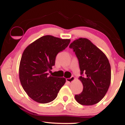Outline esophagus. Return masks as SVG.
<instances>
[{"label": "esophagus", "instance_id": "esophagus-1", "mask_svg": "<svg viewBox=\"0 0 125 125\" xmlns=\"http://www.w3.org/2000/svg\"><path fill=\"white\" fill-rule=\"evenodd\" d=\"M74 80V76H72L71 77H70V78L66 79V81L69 83L72 82Z\"/></svg>", "mask_w": 125, "mask_h": 125}]
</instances>
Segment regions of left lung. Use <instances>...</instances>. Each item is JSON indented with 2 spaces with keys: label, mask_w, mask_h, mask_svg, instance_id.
<instances>
[{
  "label": "left lung",
  "mask_w": 125,
  "mask_h": 125,
  "mask_svg": "<svg viewBox=\"0 0 125 125\" xmlns=\"http://www.w3.org/2000/svg\"><path fill=\"white\" fill-rule=\"evenodd\" d=\"M79 63L81 74L79 79L82 83L83 91L74 98L82 105L97 104L104 98L111 81V69L106 56L86 38H79L72 42Z\"/></svg>",
  "instance_id": "left-lung-1"
}]
</instances>
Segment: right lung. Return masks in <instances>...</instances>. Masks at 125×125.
Listing matches in <instances>:
<instances>
[{"instance_id":"add662e5","label":"right lung","mask_w":125,"mask_h":125,"mask_svg":"<svg viewBox=\"0 0 125 125\" xmlns=\"http://www.w3.org/2000/svg\"><path fill=\"white\" fill-rule=\"evenodd\" d=\"M70 39L46 35L26 47L20 62L19 79L23 88L31 99L40 104L53 101L66 82L64 77L49 76L56 56L69 44Z\"/></svg>"}]
</instances>
